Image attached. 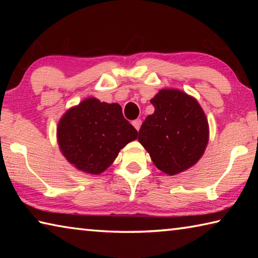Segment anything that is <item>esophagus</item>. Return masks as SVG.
I'll use <instances>...</instances> for the list:
<instances>
[{"instance_id": "esophagus-1", "label": "esophagus", "mask_w": 258, "mask_h": 258, "mask_svg": "<svg viewBox=\"0 0 258 258\" xmlns=\"http://www.w3.org/2000/svg\"><path fill=\"white\" fill-rule=\"evenodd\" d=\"M141 124H142V120L141 119H135L132 121V125L134 126L135 128H137L138 131L140 130V127H141Z\"/></svg>"}]
</instances>
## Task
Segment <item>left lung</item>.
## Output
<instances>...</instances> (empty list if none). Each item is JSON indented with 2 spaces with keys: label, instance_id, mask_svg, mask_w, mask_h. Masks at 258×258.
I'll use <instances>...</instances> for the list:
<instances>
[{
  "label": "left lung",
  "instance_id": "1",
  "mask_svg": "<svg viewBox=\"0 0 258 258\" xmlns=\"http://www.w3.org/2000/svg\"><path fill=\"white\" fill-rule=\"evenodd\" d=\"M150 102L155 112L143 121L138 140L159 171L176 175L197 164L206 150L207 117L197 99L177 89H161Z\"/></svg>",
  "mask_w": 258,
  "mask_h": 258
}]
</instances>
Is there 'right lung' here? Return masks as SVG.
Returning a JSON list of instances; mask_svg holds the SVG:
<instances>
[{
	"label": "right lung",
	"instance_id": "add662e5",
	"mask_svg": "<svg viewBox=\"0 0 258 258\" xmlns=\"http://www.w3.org/2000/svg\"><path fill=\"white\" fill-rule=\"evenodd\" d=\"M138 138L118 103L86 98L69 108L56 126V142L69 164L78 171L99 175L119 151Z\"/></svg>",
	"mask_w": 258,
	"mask_h": 258
}]
</instances>
